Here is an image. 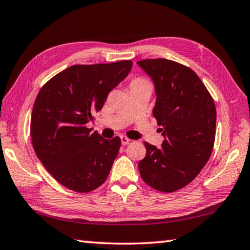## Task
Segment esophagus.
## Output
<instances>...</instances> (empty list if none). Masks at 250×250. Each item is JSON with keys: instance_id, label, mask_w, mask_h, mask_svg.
Masks as SVG:
<instances>
[{"instance_id": "34e87169", "label": "esophagus", "mask_w": 250, "mask_h": 250, "mask_svg": "<svg viewBox=\"0 0 250 250\" xmlns=\"http://www.w3.org/2000/svg\"><path fill=\"white\" fill-rule=\"evenodd\" d=\"M120 139H121V145L122 146H126V145H129V143L131 142V140H130L129 138L124 137V135H122V137H120Z\"/></svg>"}]
</instances>
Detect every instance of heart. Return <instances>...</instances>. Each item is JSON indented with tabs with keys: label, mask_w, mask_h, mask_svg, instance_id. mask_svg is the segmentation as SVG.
<instances>
[{
	"label": "heart",
	"mask_w": 250,
	"mask_h": 250,
	"mask_svg": "<svg viewBox=\"0 0 250 250\" xmlns=\"http://www.w3.org/2000/svg\"><path fill=\"white\" fill-rule=\"evenodd\" d=\"M140 83H146V80L143 79H140V78H137L132 80V83H131V86H133V84H140Z\"/></svg>",
	"instance_id": "heart-1"
}]
</instances>
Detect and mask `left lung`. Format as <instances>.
<instances>
[{"label": "left lung", "mask_w": 250, "mask_h": 250, "mask_svg": "<svg viewBox=\"0 0 250 250\" xmlns=\"http://www.w3.org/2000/svg\"><path fill=\"white\" fill-rule=\"evenodd\" d=\"M137 64L154 83L153 116L162 126V146L145 142L146 158L139 171L160 192H174L195 179L208 161L216 131V109L194 71L168 59H145Z\"/></svg>", "instance_id": "left-lung-1"}]
</instances>
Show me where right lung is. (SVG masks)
Instances as JSON below:
<instances>
[{"instance_id": "right-lung-1", "label": "right lung", "mask_w": 250, "mask_h": 250, "mask_svg": "<svg viewBox=\"0 0 250 250\" xmlns=\"http://www.w3.org/2000/svg\"><path fill=\"white\" fill-rule=\"evenodd\" d=\"M132 65L131 61L74 65L48 80L36 97L31 118L33 147L46 170L71 191L90 192L109 175L120 138L107 140L86 125Z\"/></svg>"}]
</instances>
